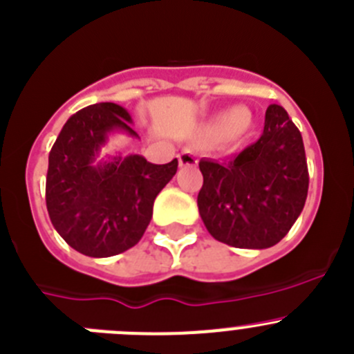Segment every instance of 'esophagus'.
Returning a JSON list of instances; mask_svg holds the SVG:
<instances>
[{"instance_id": "obj_1", "label": "esophagus", "mask_w": 354, "mask_h": 354, "mask_svg": "<svg viewBox=\"0 0 354 354\" xmlns=\"http://www.w3.org/2000/svg\"><path fill=\"white\" fill-rule=\"evenodd\" d=\"M178 160H180L181 167H188V166H196L197 164V155L196 151L190 150V148H185L180 155H178Z\"/></svg>"}]
</instances>
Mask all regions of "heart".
<instances>
[{
	"mask_svg": "<svg viewBox=\"0 0 354 354\" xmlns=\"http://www.w3.org/2000/svg\"><path fill=\"white\" fill-rule=\"evenodd\" d=\"M252 129V118H248L246 113L234 108V110L218 113L216 117L211 118L203 127L204 134L213 140H241Z\"/></svg>",
	"mask_w": 354,
	"mask_h": 354,
	"instance_id": "1",
	"label": "heart"
}]
</instances>
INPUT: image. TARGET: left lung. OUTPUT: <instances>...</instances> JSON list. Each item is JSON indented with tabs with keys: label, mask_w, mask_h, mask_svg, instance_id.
Here are the masks:
<instances>
[{
	"label": "left lung",
	"mask_w": 354,
	"mask_h": 354,
	"mask_svg": "<svg viewBox=\"0 0 354 354\" xmlns=\"http://www.w3.org/2000/svg\"><path fill=\"white\" fill-rule=\"evenodd\" d=\"M197 196L207 232L234 248L266 250L288 234L306 204L309 174L300 131L279 104L266 111L257 143L234 160L201 158Z\"/></svg>",
	"instance_id": "8db88e82"
}]
</instances>
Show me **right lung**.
<instances>
[{"label":"right lung","mask_w":354,"mask_h":354,"mask_svg":"<svg viewBox=\"0 0 354 354\" xmlns=\"http://www.w3.org/2000/svg\"><path fill=\"white\" fill-rule=\"evenodd\" d=\"M136 138L132 117L115 102H97L68 118L48 155L45 199L59 236L82 255L106 259L143 237L153 201L178 169L143 155L97 158L111 134Z\"/></svg>","instance_id":"right-lung-1"}]
</instances>
